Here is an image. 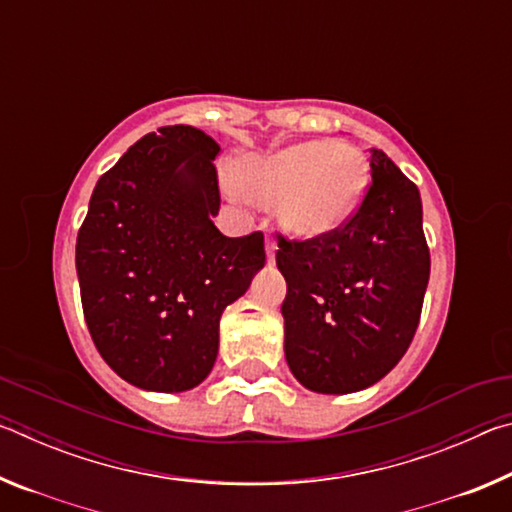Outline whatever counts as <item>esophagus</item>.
<instances>
[{"label":"esophagus","mask_w":512,"mask_h":512,"mask_svg":"<svg viewBox=\"0 0 512 512\" xmlns=\"http://www.w3.org/2000/svg\"><path fill=\"white\" fill-rule=\"evenodd\" d=\"M275 250H277L275 241L271 237H266V257H268V262H275Z\"/></svg>","instance_id":"esophagus-1"}]
</instances>
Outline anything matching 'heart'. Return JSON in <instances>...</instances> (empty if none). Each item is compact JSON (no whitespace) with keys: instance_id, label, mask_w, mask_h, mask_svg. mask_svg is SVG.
I'll return each mask as SVG.
<instances>
[{"instance_id":"heart-1","label":"heart","mask_w":512,"mask_h":512,"mask_svg":"<svg viewBox=\"0 0 512 512\" xmlns=\"http://www.w3.org/2000/svg\"><path fill=\"white\" fill-rule=\"evenodd\" d=\"M225 187L241 203L273 205L293 237L327 235L350 219L368 185V169L350 146L302 142L225 171Z\"/></svg>"}]
</instances>
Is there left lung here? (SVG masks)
Returning <instances> with one entry per match:
<instances>
[{
  "label": "left lung",
  "instance_id": "1",
  "mask_svg": "<svg viewBox=\"0 0 512 512\" xmlns=\"http://www.w3.org/2000/svg\"><path fill=\"white\" fill-rule=\"evenodd\" d=\"M363 201L339 228L307 241L277 237L287 280L284 354L316 393L363 391L404 357L429 284L420 192L384 151L370 149Z\"/></svg>",
  "mask_w": 512,
  "mask_h": 512
}]
</instances>
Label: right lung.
I'll return each instance as SVG.
<instances>
[{
    "label": "right lung",
    "instance_id": "add662e5",
    "mask_svg": "<svg viewBox=\"0 0 512 512\" xmlns=\"http://www.w3.org/2000/svg\"><path fill=\"white\" fill-rule=\"evenodd\" d=\"M219 151L194 126L144 135L99 178L76 237L92 341L144 391H189L210 375L223 309L266 262L262 232L232 239L212 221Z\"/></svg>",
    "mask_w": 512,
    "mask_h": 512
}]
</instances>
